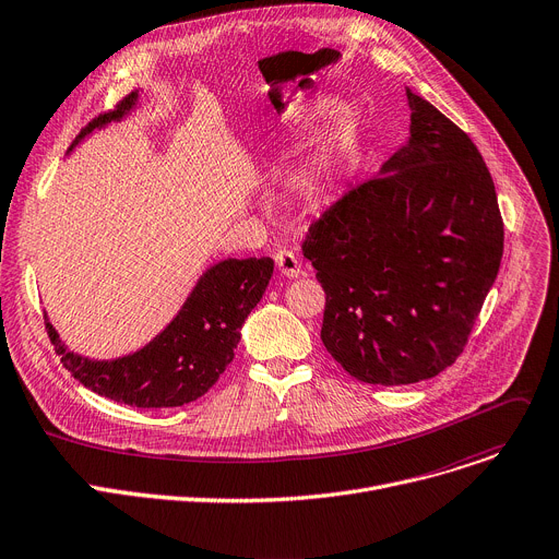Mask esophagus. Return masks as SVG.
Masks as SVG:
<instances>
[{
  "label": "esophagus",
  "mask_w": 559,
  "mask_h": 559,
  "mask_svg": "<svg viewBox=\"0 0 559 559\" xmlns=\"http://www.w3.org/2000/svg\"><path fill=\"white\" fill-rule=\"evenodd\" d=\"M274 260H276V267L283 276H287V278H299L301 276V260L296 253L283 249V251L274 253Z\"/></svg>",
  "instance_id": "obj_1"
}]
</instances>
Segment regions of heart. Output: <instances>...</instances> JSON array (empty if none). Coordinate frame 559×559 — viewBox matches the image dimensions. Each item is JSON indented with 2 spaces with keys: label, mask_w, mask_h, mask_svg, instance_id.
Segmentation results:
<instances>
[{
  "label": "heart",
  "mask_w": 559,
  "mask_h": 559,
  "mask_svg": "<svg viewBox=\"0 0 559 559\" xmlns=\"http://www.w3.org/2000/svg\"><path fill=\"white\" fill-rule=\"evenodd\" d=\"M355 132H357V117L353 111L344 109L332 117L317 157L310 162V166L304 173V189L308 195L312 198L323 195L334 183V179H337V173L355 139Z\"/></svg>",
  "instance_id": "heart-1"
}]
</instances>
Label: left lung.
I'll use <instances>...</instances> for the list:
<instances>
[{
  "label": "left lung",
  "mask_w": 559,
  "mask_h": 559,
  "mask_svg": "<svg viewBox=\"0 0 559 559\" xmlns=\"http://www.w3.org/2000/svg\"><path fill=\"white\" fill-rule=\"evenodd\" d=\"M408 139L310 227L321 342L366 384L429 380L463 353L503 255L495 181L472 139L406 87Z\"/></svg>",
  "instance_id": "left-lung-1"
}]
</instances>
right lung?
I'll return each mask as SVG.
<instances>
[{"mask_svg":"<svg viewBox=\"0 0 559 559\" xmlns=\"http://www.w3.org/2000/svg\"><path fill=\"white\" fill-rule=\"evenodd\" d=\"M139 103L126 96L115 111L94 119L71 143L109 123L123 121ZM274 274V260L227 258L202 272L173 321L134 353L115 359H92L73 353L49 323V337L69 373L90 391L139 408L181 406L202 397L234 359L240 330L263 299Z\"/></svg>","mask_w":559,"mask_h":559,"instance_id":"obj_1","label":"right lung"}]
</instances>
